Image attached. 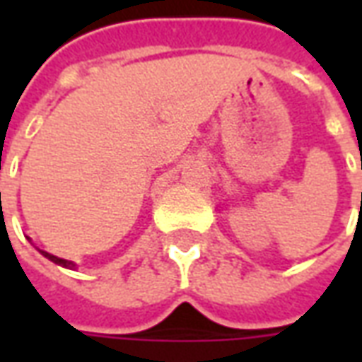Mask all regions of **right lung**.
<instances>
[{"instance_id":"obj_1","label":"right lung","mask_w":362,"mask_h":362,"mask_svg":"<svg viewBox=\"0 0 362 362\" xmlns=\"http://www.w3.org/2000/svg\"><path fill=\"white\" fill-rule=\"evenodd\" d=\"M40 254H42L44 258H48L50 262H54V264H58V266L67 267V269H75V264L74 262H69V259L58 258V256H52V254H48V252H44V250H40Z\"/></svg>"}]
</instances>
